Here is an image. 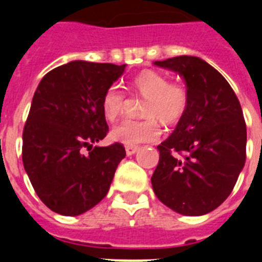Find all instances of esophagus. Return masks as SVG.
<instances>
[{
	"label": "esophagus",
	"mask_w": 262,
	"mask_h": 262,
	"mask_svg": "<svg viewBox=\"0 0 262 262\" xmlns=\"http://www.w3.org/2000/svg\"><path fill=\"white\" fill-rule=\"evenodd\" d=\"M137 149H139V147H137V145H126V147H125V151H126L127 156L135 155L136 152H137Z\"/></svg>",
	"instance_id": "obj_1"
}]
</instances>
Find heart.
Here are the masks:
<instances>
[{
	"label": "heart",
	"mask_w": 262,
	"mask_h": 262,
	"mask_svg": "<svg viewBox=\"0 0 262 262\" xmlns=\"http://www.w3.org/2000/svg\"><path fill=\"white\" fill-rule=\"evenodd\" d=\"M133 94L145 98L143 107L144 119H123L111 130V139L125 145H137L159 139L160 122L174 125L186 113L189 94L182 84L170 83L160 72L145 69L132 79ZM126 96L118 87L107 88L102 98L103 115L114 121L122 114Z\"/></svg>",
	"instance_id": "1"
}]
</instances>
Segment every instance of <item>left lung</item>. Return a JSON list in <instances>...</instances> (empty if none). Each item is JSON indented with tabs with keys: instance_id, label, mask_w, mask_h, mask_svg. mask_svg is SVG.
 <instances>
[{
	"instance_id": "obj_1",
	"label": "left lung",
	"mask_w": 262,
	"mask_h": 262,
	"mask_svg": "<svg viewBox=\"0 0 262 262\" xmlns=\"http://www.w3.org/2000/svg\"><path fill=\"white\" fill-rule=\"evenodd\" d=\"M154 63L182 76L189 104L171 136L158 145L152 187L172 211L205 215L230 195L245 166L246 123L239 100L227 80L199 57Z\"/></svg>"
}]
</instances>
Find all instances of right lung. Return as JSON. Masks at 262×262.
<instances>
[{
	"mask_svg": "<svg viewBox=\"0 0 262 262\" xmlns=\"http://www.w3.org/2000/svg\"><path fill=\"white\" fill-rule=\"evenodd\" d=\"M125 67L72 61L49 72L35 91L23 164L39 199L59 215H81L100 203L126 155L119 143L96 145L108 132L103 94Z\"/></svg>",
	"mask_w": 262,
	"mask_h": 262,
	"instance_id": "obj_1",
	"label": "right lung"
}]
</instances>
